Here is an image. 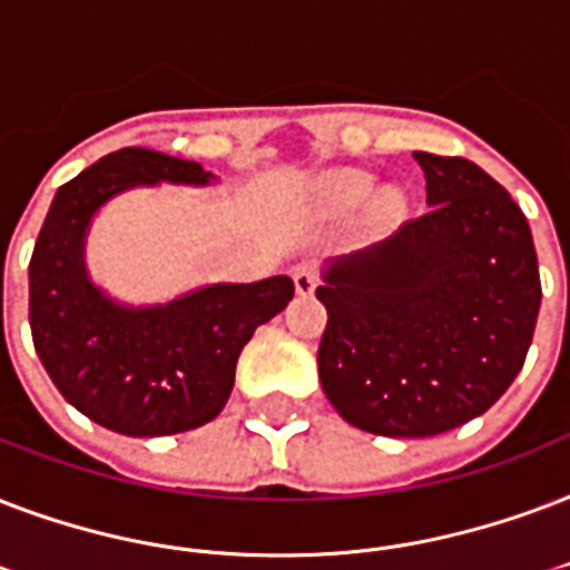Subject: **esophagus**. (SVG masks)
I'll return each instance as SVG.
<instances>
[{"label": "esophagus", "instance_id": "esophagus-1", "mask_svg": "<svg viewBox=\"0 0 570 570\" xmlns=\"http://www.w3.org/2000/svg\"><path fill=\"white\" fill-rule=\"evenodd\" d=\"M291 276H294V288H297L299 297H308V294L317 288V273L312 264H297V267L291 271Z\"/></svg>", "mask_w": 570, "mask_h": 570}]
</instances>
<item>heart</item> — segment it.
I'll return each instance as SVG.
<instances>
[{
	"mask_svg": "<svg viewBox=\"0 0 570 570\" xmlns=\"http://www.w3.org/2000/svg\"><path fill=\"white\" fill-rule=\"evenodd\" d=\"M374 189H377V178L372 171L365 169H330L315 180V202L324 207L326 214L333 216H347L356 214L360 207L372 202V216L381 225H395L401 223L410 210L407 196L395 187L381 189L374 199Z\"/></svg>",
	"mask_w": 570,
	"mask_h": 570,
	"instance_id": "obj_1",
	"label": "heart"
}]
</instances>
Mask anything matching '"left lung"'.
<instances>
[{
	"instance_id": "8db88e82",
	"label": "left lung",
	"mask_w": 570,
	"mask_h": 570,
	"mask_svg": "<svg viewBox=\"0 0 570 570\" xmlns=\"http://www.w3.org/2000/svg\"><path fill=\"white\" fill-rule=\"evenodd\" d=\"M428 210L324 264L317 374L338 416L381 436H434L482 416L523 368L541 306L532 232L464 157L413 151Z\"/></svg>"
}]
</instances>
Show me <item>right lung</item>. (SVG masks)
Instances as JSON below:
<instances>
[{
	"label": "right lung",
	"instance_id": "add662e5",
	"mask_svg": "<svg viewBox=\"0 0 570 570\" xmlns=\"http://www.w3.org/2000/svg\"><path fill=\"white\" fill-rule=\"evenodd\" d=\"M214 171L148 148H121L59 187L29 264L35 351L68 404L127 436L193 431L219 416L237 356L294 297L288 276L214 282L166 303L134 306L91 279L88 228L136 187H210Z\"/></svg>",
	"mask_w": 570,
	"mask_h": 570
}]
</instances>
